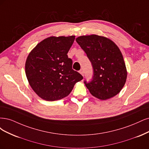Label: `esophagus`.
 <instances>
[{
    "label": "esophagus",
    "mask_w": 149,
    "mask_h": 149,
    "mask_svg": "<svg viewBox=\"0 0 149 149\" xmlns=\"http://www.w3.org/2000/svg\"><path fill=\"white\" fill-rule=\"evenodd\" d=\"M79 72H80V74H81V75H82L83 76H84V70H80V71H79Z\"/></svg>",
    "instance_id": "34e87169"
}]
</instances>
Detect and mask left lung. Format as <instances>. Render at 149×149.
Returning a JSON list of instances; mask_svg holds the SVG:
<instances>
[{
  "label": "left lung",
  "instance_id": "left-lung-1",
  "mask_svg": "<svg viewBox=\"0 0 149 149\" xmlns=\"http://www.w3.org/2000/svg\"><path fill=\"white\" fill-rule=\"evenodd\" d=\"M76 41L92 64V80L84 84L90 93L105 100L120 92L126 83L127 70L119 47L107 38L96 35L81 36Z\"/></svg>",
  "mask_w": 149,
  "mask_h": 149
}]
</instances>
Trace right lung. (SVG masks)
<instances>
[{"mask_svg":"<svg viewBox=\"0 0 149 149\" xmlns=\"http://www.w3.org/2000/svg\"><path fill=\"white\" fill-rule=\"evenodd\" d=\"M75 36H51L36 45L28 55L25 73L31 87L42 99L59 100L68 96L74 85L83 79L72 69L68 54Z\"/></svg>","mask_w":149,"mask_h":149,"instance_id":"obj_1","label":"right lung"}]
</instances>
